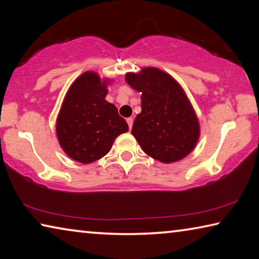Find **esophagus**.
Returning <instances> with one entry per match:
<instances>
[{
  "mask_svg": "<svg viewBox=\"0 0 259 259\" xmlns=\"http://www.w3.org/2000/svg\"><path fill=\"white\" fill-rule=\"evenodd\" d=\"M126 123H128L129 129L131 130V128H133V123H134V119H133V117H128V119H126Z\"/></svg>",
  "mask_w": 259,
  "mask_h": 259,
  "instance_id": "obj_1",
  "label": "esophagus"
}]
</instances>
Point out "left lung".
I'll use <instances>...</instances> for the list:
<instances>
[{"label": "left lung", "instance_id": "8db88e82", "mask_svg": "<svg viewBox=\"0 0 259 259\" xmlns=\"http://www.w3.org/2000/svg\"><path fill=\"white\" fill-rule=\"evenodd\" d=\"M128 84L142 93V113L131 134L143 151L163 163H171L193 151L200 125L190 100L179 83L154 67L125 75Z\"/></svg>", "mask_w": 259, "mask_h": 259}]
</instances>
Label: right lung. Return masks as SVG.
Masks as SVG:
<instances>
[{"mask_svg": "<svg viewBox=\"0 0 259 259\" xmlns=\"http://www.w3.org/2000/svg\"><path fill=\"white\" fill-rule=\"evenodd\" d=\"M108 81L97 73L78 76L65 96L56 130L61 148L80 163L102 159L117 136L129 130L113 104L105 100Z\"/></svg>", "mask_w": 259, "mask_h": 259, "instance_id": "1", "label": "right lung"}]
</instances>
